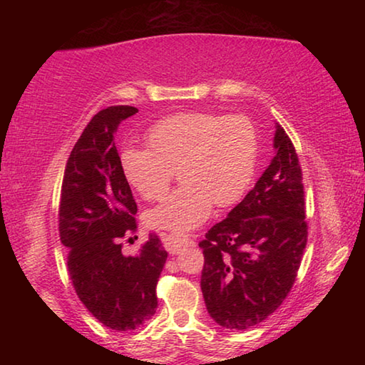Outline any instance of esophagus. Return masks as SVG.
Returning <instances> with one entry per match:
<instances>
[{"label": "esophagus", "instance_id": "1", "mask_svg": "<svg viewBox=\"0 0 365 365\" xmlns=\"http://www.w3.org/2000/svg\"><path fill=\"white\" fill-rule=\"evenodd\" d=\"M190 242V238L183 233H165L164 235V246L170 255H178L185 246H187Z\"/></svg>", "mask_w": 365, "mask_h": 365}]
</instances>
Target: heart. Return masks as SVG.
Segmentation results:
<instances>
[{
	"label": "heart",
	"mask_w": 365,
	"mask_h": 365,
	"mask_svg": "<svg viewBox=\"0 0 365 365\" xmlns=\"http://www.w3.org/2000/svg\"><path fill=\"white\" fill-rule=\"evenodd\" d=\"M148 150L125 148L120 168L128 185L146 201L163 200L178 169V187L146 215L164 230H191L205 222L212 206L242 200L255 178L259 132L245 114L185 110L165 115L145 133Z\"/></svg>",
	"instance_id": "b5f03b06"
}]
</instances>
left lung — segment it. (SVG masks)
Wrapping results in <instances>:
<instances>
[{"label": "left lung", "instance_id": "obj_1", "mask_svg": "<svg viewBox=\"0 0 365 365\" xmlns=\"http://www.w3.org/2000/svg\"><path fill=\"white\" fill-rule=\"evenodd\" d=\"M274 146L275 156L255 188L200 242L207 312L230 330H248L277 311L292 292L307 245L302 170L279 123Z\"/></svg>", "mask_w": 365, "mask_h": 365}]
</instances>
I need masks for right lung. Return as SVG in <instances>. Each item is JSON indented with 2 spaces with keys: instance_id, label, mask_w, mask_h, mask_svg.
Segmentation results:
<instances>
[{
  "instance_id": "1",
  "label": "right lung",
  "mask_w": 365,
  "mask_h": 365,
  "mask_svg": "<svg viewBox=\"0 0 365 365\" xmlns=\"http://www.w3.org/2000/svg\"><path fill=\"white\" fill-rule=\"evenodd\" d=\"M133 106H109L88 122L67 159L59 200V237L67 270L85 307L117 331L138 329L158 309L156 285L168 251L150 233L137 256L122 238L137 232V202L122 174L114 133Z\"/></svg>"
}]
</instances>
